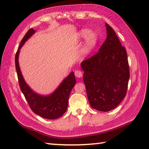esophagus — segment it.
I'll list each match as a JSON object with an SVG mask.
<instances>
[{"label": "esophagus", "mask_w": 149, "mask_h": 149, "mask_svg": "<svg viewBox=\"0 0 149 149\" xmlns=\"http://www.w3.org/2000/svg\"><path fill=\"white\" fill-rule=\"evenodd\" d=\"M75 77H77L78 78H81L83 77V72H82L81 70L75 71Z\"/></svg>", "instance_id": "esophagus-1"}]
</instances>
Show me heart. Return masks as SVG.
<instances>
[{
	"instance_id": "b5f03b06",
	"label": "heart",
	"mask_w": 149,
	"mask_h": 149,
	"mask_svg": "<svg viewBox=\"0 0 149 149\" xmlns=\"http://www.w3.org/2000/svg\"><path fill=\"white\" fill-rule=\"evenodd\" d=\"M80 36L81 37H86V42L84 45V51L87 52L93 48L97 42V36L93 32H90V30L87 29H82L80 31Z\"/></svg>"
}]
</instances>
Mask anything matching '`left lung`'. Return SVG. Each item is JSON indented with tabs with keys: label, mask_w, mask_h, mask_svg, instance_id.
Instances as JSON below:
<instances>
[{
	"label": "left lung",
	"mask_w": 149,
	"mask_h": 149,
	"mask_svg": "<svg viewBox=\"0 0 149 149\" xmlns=\"http://www.w3.org/2000/svg\"><path fill=\"white\" fill-rule=\"evenodd\" d=\"M106 26L107 38L99 52L81 65L90 106L104 112L115 109L124 99L130 76L125 47L113 28Z\"/></svg>",
	"instance_id": "left-lung-1"
}]
</instances>
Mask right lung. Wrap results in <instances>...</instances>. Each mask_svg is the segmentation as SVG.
Instances as JSON below:
<instances>
[{"label":"right lung","mask_w":149,"mask_h":149,"mask_svg":"<svg viewBox=\"0 0 149 149\" xmlns=\"http://www.w3.org/2000/svg\"><path fill=\"white\" fill-rule=\"evenodd\" d=\"M34 29H30L25 34L20 43L15 55V67L22 92L33 111L47 119H56L64 114L68 107V97L73 87L76 83L74 72L63 81L57 90L48 96H42L36 93L28 86L22 76L18 65V54L24 43L34 33Z\"/></svg>","instance_id":"add662e5"}]
</instances>
